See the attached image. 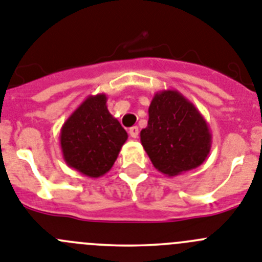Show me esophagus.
Returning a JSON list of instances; mask_svg holds the SVG:
<instances>
[{
  "mask_svg": "<svg viewBox=\"0 0 262 262\" xmlns=\"http://www.w3.org/2000/svg\"><path fill=\"white\" fill-rule=\"evenodd\" d=\"M129 134H130L132 138H137L138 134H140V129H138V126H132V128L129 129Z\"/></svg>",
  "mask_w": 262,
  "mask_h": 262,
  "instance_id": "obj_1",
  "label": "esophagus"
}]
</instances>
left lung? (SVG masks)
<instances>
[{
  "label": "left lung",
  "mask_w": 262,
  "mask_h": 262,
  "mask_svg": "<svg viewBox=\"0 0 262 262\" xmlns=\"http://www.w3.org/2000/svg\"><path fill=\"white\" fill-rule=\"evenodd\" d=\"M141 143L152 166L166 176L197 168L211 148V133L200 111L178 90L154 95Z\"/></svg>",
  "instance_id": "1"
}]
</instances>
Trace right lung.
<instances>
[{
	"label": "right lung",
	"mask_w": 262,
	"mask_h": 262,
	"mask_svg": "<svg viewBox=\"0 0 262 262\" xmlns=\"http://www.w3.org/2000/svg\"><path fill=\"white\" fill-rule=\"evenodd\" d=\"M126 140L125 129L108 111L105 94L87 96L60 133L63 160L89 178L107 173Z\"/></svg>",
	"instance_id": "1"
}]
</instances>
